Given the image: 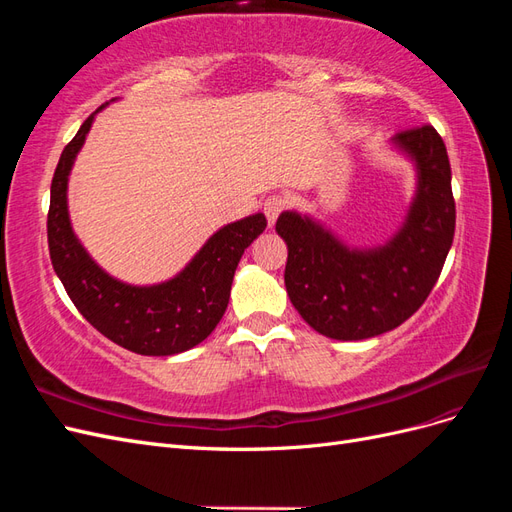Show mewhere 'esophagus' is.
I'll return each instance as SVG.
<instances>
[{"instance_id": "1", "label": "esophagus", "mask_w": 512, "mask_h": 512, "mask_svg": "<svg viewBox=\"0 0 512 512\" xmlns=\"http://www.w3.org/2000/svg\"><path fill=\"white\" fill-rule=\"evenodd\" d=\"M262 209H265V215H267V222L269 226L275 224V220L280 218V213L286 209V198L284 196H269L265 200V205H262Z\"/></svg>"}]
</instances>
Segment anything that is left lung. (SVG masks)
<instances>
[{
    "instance_id": "obj_1",
    "label": "left lung",
    "mask_w": 512,
    "mask_h": 512,
    "mask_svg": "<svg viewBox=\"0 0 512 512\" xmlns=\"http://www.w3.org/2000/svg\"><path fill=\"white\" fill-rule=\"evenodd\" d=\"M391 145L416 168V192L395 235L348 247L309 215L284 211L275 230L288 245L284 282L301 318L331 339L356 342L397 329L436 286L455 237V198L442 136L431 126L397 132Z\"/></svg>"
}]
</instances>
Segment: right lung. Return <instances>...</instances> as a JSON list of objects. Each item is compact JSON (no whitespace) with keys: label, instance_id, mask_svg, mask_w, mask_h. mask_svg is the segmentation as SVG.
<instances>
[{"label":"right lung","instance_id":"1","mask_svg":"<svg viewBox=\"0 0 512 512\" xmlns=\"http://www.w3.org/2000/svg\"><path fill=\"white\" fill-rule=\"evenodd\" d=\"M61 151L51 183L46 232L57 277L83 318L111 342L145 356H170L198 346L222 320L232 277L252 241L267 228L262 213L226 224L207 239L175 277L153 286H134L108 275L74 235L68 213V177L96 115Z\"/></svg>","mask_w":512,"mask_h":512}]
</instances>
